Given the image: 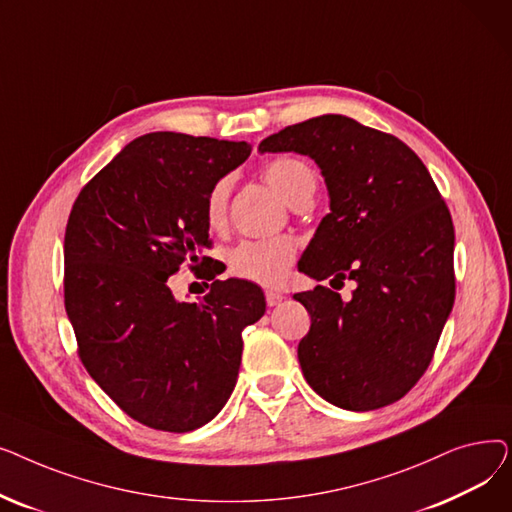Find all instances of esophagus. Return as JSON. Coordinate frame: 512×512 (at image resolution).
<instances>
[{"label": "esophagus", "instance_id": "1", "mask_svg": "<svg viewBox=\"0 0 512 512\" xmlns=\"http://www.w3.org/2000/svg\"><path fill=\"white\" fill-rule=\"evenodd\" d=\"M265 301H267V305H270V307H276V305H280L284 301V294L278 292V290H265Z\"/></svg>", "mask_w": 512, "mask_h": 512}]
</instances>
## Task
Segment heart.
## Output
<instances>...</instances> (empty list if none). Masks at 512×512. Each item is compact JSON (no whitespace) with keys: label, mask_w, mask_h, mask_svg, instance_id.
Listing matches in <instances>:
<instances>
[{"label":"heart","mask_w":512,"mask_h":512,"mask_svg":"<svg viewBox=\"0 0 512 512\" xmlns=\"http://www.w3.org/2000/svg\"><path fill=\"white\" fill-rule=\"evenodd\" d=\"M263 176L290 207L303 201H313L317 191V176L313 168L299 157H278L270 161L263 168ZM228 195L230 182L226 178L211 186L205 201V220L211 228L224 226L228 213ZM294 255H297V245H294L292 238L286 236L245 240L228 253V267L238 278L265 286H276L286 278Z\"/></svg>","instance_id":"1"}]
</instances>
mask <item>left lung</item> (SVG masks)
Returning a JSON list of instances; mask_svg holds the SVG:
<instances>
[{
	"mask_svg": "<svg viewBox=\"0 0 512 512\" xmlns=\"http://www.w3.org/2000/svg\"><path fill=\"white\" fill-rule=\"evenodd\" d=\"M259 151L319 166L330 213L299 270L357 284L351 301L326 286L294 294L311 315L299 342L307 384L346 411L392 405L432 363L454 305V226L438 186L400 139L340 114L286 126Z\"/></svg>",
	"mask_w": 512,
	"mask_h": 512,
	"instance_id": "left-lung-1",
	"label": "left lung"
}]
</instances>
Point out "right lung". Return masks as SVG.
<instances>
[{
	"mask_svg": "<svg viewBox=\"0 0 512 512\" xmlns=\"http://www.w3.org/2000/svg\"><path fill=\"white\" fill-rule=\"evenodd\" d=\"M251 145L149 132L76 197L64 238V303L91 378L139 423L184 434L230 398L242 330L265 313L249 280H215L205 201ZM182 262L213 279L199 304L173 299Z\"/></svg>",
	"mask_w": 512,
	"mask_h": 512,
	"instance_id": "right-lung-1",
	"label": "right lung"
}]
</instances>
